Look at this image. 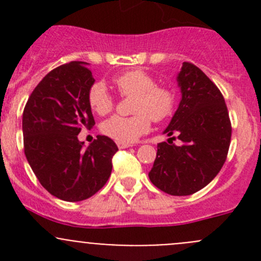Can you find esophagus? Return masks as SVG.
<instances>
[{
  "label": "esophagus",
  "mask_w": 261,
  "mask_h": 261,
  "mask_svg": "<svg viewBox=\"0 0 261 261\" xmlns=\"http://www.w3.org/2000/svg\"><path fill=\"white\" fill-rule=\"evenodd\" d=\"M117 146L120 147V149H126V147H130V146H133L131 145V144H127V143H121V141H117Z\"/></svg>",
  "instance_id": "1"
}]
</instances>
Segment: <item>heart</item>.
I'll return each mask as SVG.
<instances>
[{"mask_svg":"<svg viewBox=\"0 0 261 261\" xmlns=\"http://www.w3.org/2000/svg\"><path fill=\"white\" fill-rule=\"evenodd\" d=\"M115 87L122 96H134L133 116H112L101 126L102 133L121 143H134L149 133L151 120L163 121L173 115L175 92L170 87L158 86L155 80L143 69L127 70L114 77ZM91 109L98 115H106L114 107V98L103 83H94L88 93Z\"/></svg>","mask_w":261,"mask_h":261,"instance_id":"1","label":"heart"}]
</instances>
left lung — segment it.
<instances>
[{"label": "left lung", "mask_w": 261, "mask_h": 261, "mask_svg": "<svg viewBox=\"0 0 261 261\" xmlns=\"http://www.w3.org/2000/svg\"><path fill=\"white\" fill-rule=\"evenodd\" d=\"M181 98L164 133L168 143L158 144L149 172L151 183L172 196H189L211 181L227 156L231 122L220 89L191 63L177 75ZM177 135L180 144H172Z\"/></svg>", "instance_id": "obj_1"}]
</instances>
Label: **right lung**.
<instances>
[{
  "instance_id": "right-lung-1",
  "label": "right lung",
  "mask_w": 261,
  "mask_h": 261,
  "mask_svg": "<svg viewBox=\"0 0 261 261\" xmlns=\"http://www.w3.org/2000/svg\"><path fill=\"white\" fill-rule=\"evenodd\" d=\"M94 78L88 63L72 62L49 72L36 86L22 114L25 155L41 186L57 198H89L111 175L118 147L110 138L84 146L83 127L94 125L88 93Z\"/></svg>"
}]
</instances>
